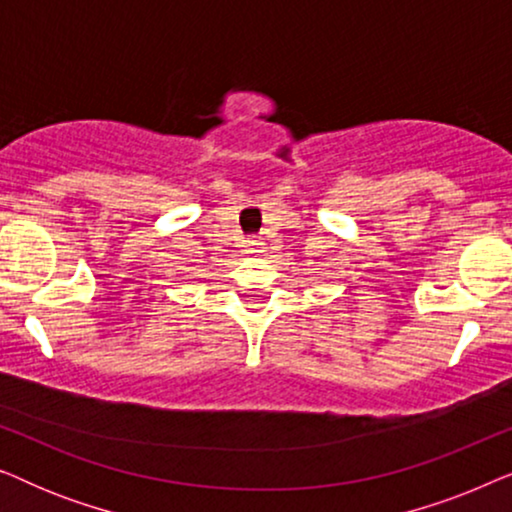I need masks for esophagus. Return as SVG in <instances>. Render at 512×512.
<instances>
[{
  "mask_svg": "<svg viewBox=\"0 0 512 512\" xmlns=\"http://www.w3.org/2000/svg\"><path fill=\"white\" fill-rule=\"evenodd\" d=\"M263 244L265 242H261V240H249L247 242V249H244V251H247V254H261V251L265 249Z\"/></svg>",
  "mask_w": 512,
  "mask_h": 512,
  "instance_id": "1",
  "label": "esophagus"
}]
</instances>
